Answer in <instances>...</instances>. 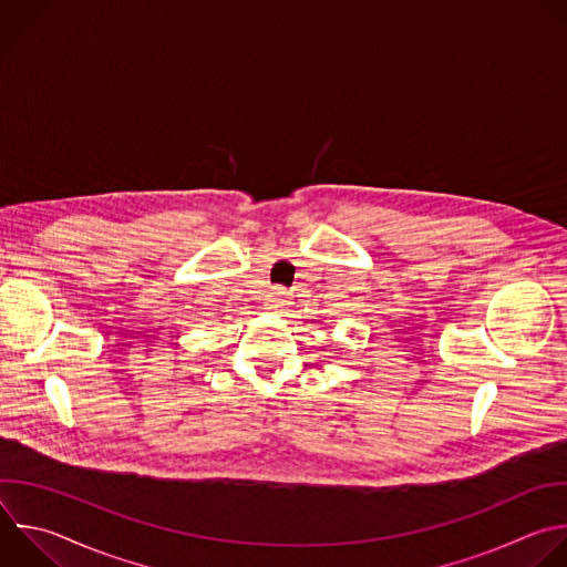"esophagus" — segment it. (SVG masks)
Listing matches in <instances>:
<instances>
[{
  "label": "esophagus",
  "instance_id": "1",
  "mask_svg": "<svg viewBox=\"0 0 567 567\" xmlns=\"http://www.w3.org/2000/svg\"><path fill=\"white\" fill-rule=\"evenodd\" d=\"M287 298H289V296H287V291L278 287V289H274V291H271V296H269V305H271V307H285V305H287Z\"/></svg>",
  "mask_w": 567,
  "mask_h": 567
}]
</instances>
